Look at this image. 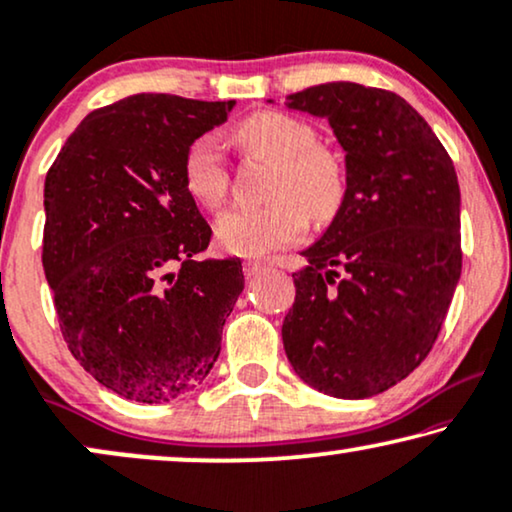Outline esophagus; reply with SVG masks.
<instances>
[{
  "instance_id": "34e87169",
  "label": "esophagus",
  "mask_w": 512,
  "mask_h": 512,
  "mask_svg": "<svg viewBox=\"0 0 512 512\" xmlns=\"http://www.w3.org/2000/svg\"><path fill=\"white\" fill-rule=\"evenodd\" d=\"M264 269H267V264L260 262V260H245V264H243V271H245V276H248V278L260 276Z\"/></svg>"
}]
</instances>
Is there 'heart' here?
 Listing matches in <instances>:
<instances>
[{
  "mask_svg": "<svg viewBox=\"0 0 512 512\" xmlns=\"http://www.w3.org/2000/svg\"><path fill=\"white\" fill-rule=\"evenodd\" d=\"M236 140L250 154L276 161L269 206H236L217 217L215 234L236 255H267L295 243L309 227V215L327 222L346 194L342 161L316 145L309 124L281 112H257L241 121ZM187 189L201 206L217 208L229 192V168L215 135H201L185 156Z\"/></svg>",
  "mask_w": 512,
  "mask_h": 512,
  "instance_id": "heart-1",
  "label": "heart"
}]
</instances>
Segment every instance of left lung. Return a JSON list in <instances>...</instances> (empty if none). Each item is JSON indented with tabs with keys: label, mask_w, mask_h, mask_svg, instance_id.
I'll return each instance as SVG.
<instances>
[{
	"label": "left lung",
	"mask_w": 512,
	"mask_h": 512,
	"mask_svg": "<svg viewBox=\"0 0 512 512\" xmlns=\"http://www.w3.org/2000/svg\"><path fill=\"white\" fill-rule=\"evenodd\" d=\"M285 107L325 119L346 154L342 206L292 274L285 353L316 391L370 398L438 339L461 276L459 180L424 117L384 88L330 81Z\"/></svg>",
	"instance_id": "1"
}]
</instances>
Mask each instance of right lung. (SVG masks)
I'll list each match as a JSON object with an SVG mask.
<instances>
[{
	"mask_svg": "<svg viewBox=\"0 0 512 512\" xmlns=\"http://www.w3.org/2000/svg\"><path fill=\"white\" fill-rule=\"evenodd\" d=\"M229 102L138 93L88 114L44 182V274L72 356L121 398L199 388L243 292L238 257L196 260L208 222L185 182L194 140Z\"/></svg>",
	"mask_w": 512,
	"mask_h": 512,
	"instance_id": "obj_1",
	"label": "right lung"
}]
</instances>
